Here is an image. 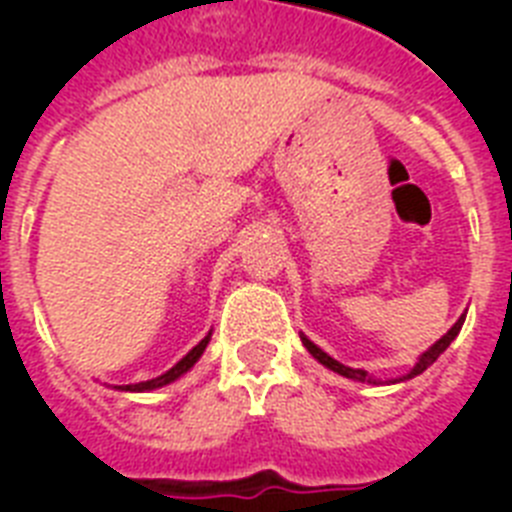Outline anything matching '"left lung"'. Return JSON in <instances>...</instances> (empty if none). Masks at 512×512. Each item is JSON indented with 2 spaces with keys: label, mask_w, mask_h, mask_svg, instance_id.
Returning a JSON list of instances; mask_svg holds the SVG:
<instances>
[{
  "label": "left lung",
  "mask_w": 512,
  "mask_h": 512,
  "mask_svg": "<svg viewBox=\"0 0 512 512\" xmlns=\"http://www.w3.org/2000/svg\"><path fill=\"white\" fill-rule=\"evenodd\" d=\"M464 318H467V315H461V318L456 320L454 325H451V330H449V333H446V336H441V338H438V341L433 343V346L428 348V351H425L423 356H420V359H418V364H415L413 369H410V372L405 374V377H400V379H392V382H405V379H413V377H418V374H423L425 369H428V366H431L433 361H436L438 356H441L443 351H446V348L451 346V341H454V338L459 336L461 325H464ZM300 338H302V346H305L307 351H310V354L315 356V359L320 361V364H323V366H328L330 372H336V374H341V377H348V379H356V382H369V384H379V379L369 377V374H366L364 369H351V366H343L341 361H336V359H333V356H328V354H325L323 348H318V346H315V343H312L310 338H307V336H300Z\"/></svg>",
  "instance_id": "left-lung-1"
}]
</instances>
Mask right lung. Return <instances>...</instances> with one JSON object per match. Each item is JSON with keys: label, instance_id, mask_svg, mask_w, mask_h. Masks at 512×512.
Wrapping results in <instances>:
<instances>
[{"label": "right lung", "instance_id": "1", "mask_svg": "<svg viewBox=\"0 0 512 512\" xmlns=\"http://www.w3.org/2000/svg\"><path fill=\"white\" fill-rule=\"evenodd\" d=\"M210 336H212V333H207V336L202 338V341L197 343V346H194L192 351H189V354L184 356L182 361H179V364L171 366L169 372L161 374V377L148 379V382H138V384H120V387H115V390H122V392H151V390H158V387H166V384H171V382H174V379H179V377H182V374H187L189 369H192V366L197 364V359H200V356L205 354L207 343H210Z\"/></svg>", "mask_w": 512, "mask_h": 512}]
</instances>
